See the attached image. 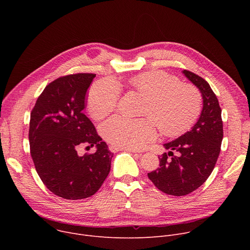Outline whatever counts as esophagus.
Instances as JSON below:
<instances>
[{"mask_svg":"<svg viewBox=\"0 0 250 250\" xmlns=\"http://www.w3.org/2000/svg\"><path fill=\"white\" fill-rule=\"evenodd\" d=\"M109 148H110V150L111 151H113V152H115V151H119V150H123V148H121V147H119V146H109ZM125 150H127V151H129V152H132V153H136V152H138L137 150H135V149H125Z\"/></svg>","mask_w":250,"mask_h":250,"instance_id":"34e87169","label":"esophagus"}]
</instances>
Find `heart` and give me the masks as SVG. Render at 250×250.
Here are the masks:
<instances>
[{
	"label": "heart",
	"mask_w": 250,
	"mask_h": 250,
	"mask_svg": "<svg viewBox=\"0 0 250 250\" xmlns=\"http://www.w3.org/2000/svg\"><path fill=\"white\" fill-rule=\"evenodd\" d=\"M129 84L146 99L142 115L152 118L165 135L181 134L192 126L201 113L199 90L193 85L181 84L179 79L162 71L137 75L130 79ZM120 92L118 83L110 79L94 84L88 95L90 115L100 120L112 113ZM152 120L115 116L103 124L101 130L104 137L117 146L141 149L156 137V127Z\"/></svg>",
	"instance_id": "obj_1"
}]
</instances>
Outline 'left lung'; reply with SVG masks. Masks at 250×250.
Instances as JSON below:
<instances>
[{
  "instance_id": "8db88e82",
  "label": "left lung",
  "mask_w": 250,
  "mask_h": 250,
  "mask_svg": "<svg viewBox=\"0 0 250 250\" xmlns=\"http://www.w3.org/2000/svg\"><path fill=\"white\" fill-rule=\"evenodd\" d=\"M183 74L200 90L203 110L190 131L164 145L169 152L163 153L159 167L147 174L157 189L173 196L188 195L206 182L217 163L224 136L216 94L199 75L188 70Z\"/></svg>"
}]
</instances>
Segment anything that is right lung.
<instances>
[{"instance_id":"add662e5","label":"right lung","mask_w":250,"mask_h":250,"mask_svg":"<svg viewBox=\"0 0 250 250\" xmlns=\"http://www.w3.org/2000/svg\"><path fill=\"white\" fill-rule=\"evenodd\" d=\"M96 74L78 73L49 83L30 114L28 139L35 169L47 189L67 200L93 196L111 170L113 153L83 113ZM95 154L80 156L83 145Z\"/></svg>"}]
</instances>
